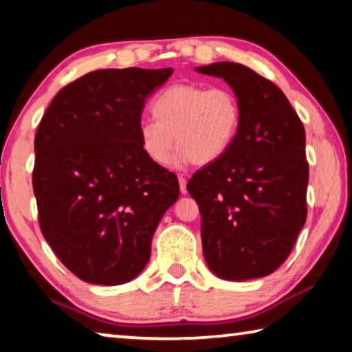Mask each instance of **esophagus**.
I'll list each match as a JSON object with an SVG mask.
<instances>
[{
    "mask_svg": "<svg viewBox=\"0 0 352 352\" xmlns=\"http://www.w3.org/2000/svg\"><path fill=\"white\" fill-rule=\"evenodd\" d=\"M178 183H180V192L182 194H186L188 189H186V178L184 177H178Z\"/></svg>",
    "mask_w": 352,
    "mask_h": 352,
    "instance_id": "1",
    "label": "esophagus"
}]
</instances>
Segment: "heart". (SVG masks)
I'll return each mask as SVG.
<instances>
[{"label": "heart", "instance_id": "1", "mask_svg": "<svg viewBox=\"0 0 352 352\" xmlns=\"http://www.w3.org/2000/svg\"><path fill=\"white\" fill-rule=\"evenodd\" d=\"M151 111L155 121H142L138 135L142 152L157 166L169 163L175 142L177 164L217 162L241 127L239 99L226 87L175 83L155 96Z\"/></svg>", "mask_w": 352, "mask_h": 352}]
</instances>
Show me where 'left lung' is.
Instances as JSON below:
<instances>
[{
    "mask_svg": "<svg viewBox=\"0 0 352 352\" xmlns=\"http://www.w3.org/2000/svg\"><path fill=\"white\" fill-rule=\"evenodd\" d=\"M197 71L222 77L241 104L233 144L186 186L201 214L205 261L228 281L267 276L289 258L307 217L305 127L275 83L245 65Z\"/></svg>",
    "mask_w": 352,
    "mask_h": 352,
    "instance_id": "1",
    "label": "left lung"
}]
</instances>
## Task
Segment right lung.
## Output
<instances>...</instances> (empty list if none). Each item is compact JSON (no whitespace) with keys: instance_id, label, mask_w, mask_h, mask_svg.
<instances>
[{"instance_id":"obj_1","label":"right lung","mask_w":352,"mask_h":352,"mask_svg":"<svg viewBox=\"0 0 352 352\" xmlns=\"http://www.w3.org/2000/svg\"><path fill=\"white\" fill-rule=\"evenodd\" d=\"M174 73L98 69L56 94L35 133L32 186L41 234L85 283L140 275L152 236L178 199L177 175L142 152L146 100Z\"/></svg>"}]
</instances>
